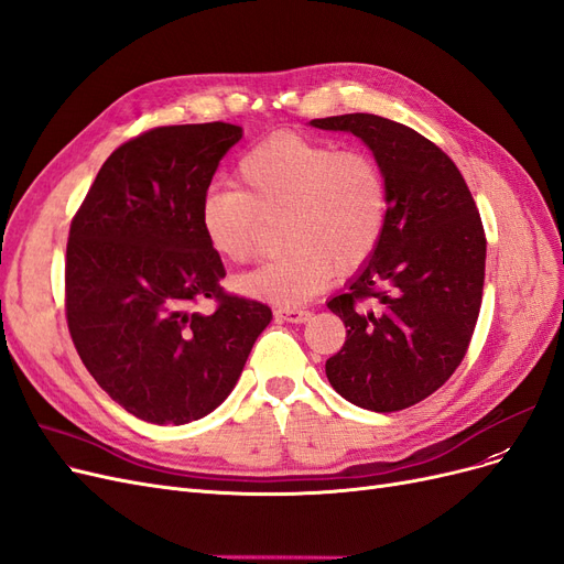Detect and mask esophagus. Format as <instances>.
<instances>
[{"instance_id": "obj_1", "label": "esophagus", "mask_w": 564, "mask_h": 564, "mask_svg": "<svg viewBox=\"0 0 564 564\" xmlns=\"http://www.w3.org/2000/svg\"><path fill=\"white\" fill-rule=\"evenodd\" d=\"M274 316H276V321H281V323H304V321H308V314L306 308H295V306H276L274 308Z\"/></svg>"}]
</instances>
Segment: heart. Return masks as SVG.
<instances>
[{"label":"heart","instance_id":"heart-1","mask_svg":"<svg viewBox=\"0 0 564 564\" xmlns=\"http://www.w3.org/2000/svg\"><path fill=\"white\" fill-rule=\"evenodd\" d=\"M239 187H208L198 227L215 256L246 264L258 256L262 220L283 215L276 260L236 279L252 300L297 306L351 274L375 252L389 217V183L379 161L333 142L279 133L248 150Z\"/></svg>","mask_w":564,"mask_h":564}]
</instances>
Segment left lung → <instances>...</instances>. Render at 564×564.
<instances>
[{
	"label": "left lung",
	"mask_w": 564,
	"mask_h": 564,
	"mask_svg": "<svg viewBox=\"0 0 564 564\" xmlns=\"http://www.w3.org/2000/svg\"><path fill=\"white\" fill-rule=\"evenodd\" d=\"M308 123L360 138L389 183L384 234L328 302L347 341L325 375L362 410H405L445 384L474 337L487 250L480 213L454 161L410 126L360 112Z\"/></svg>",
	"instance_id": "left-lung-1"
}]
</instances>
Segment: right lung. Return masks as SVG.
Here are the masks:
<instances>
[{
	"label": "right lung",
	"mask_w": 564,
	"mask_h": 564,
	"mask_svg": "<svg viewBox=\"0 0 564 564\" xmlns=\"http://www.w3.org/2000/svg\"><path fill=\"white\" fill-rule=\"evenodd\" d=\"M234 123L161 126L102 163L69 227L65 312L100 389L150 424H189L220 405L271 321L227 295L198 227V198L241 140ZM202 299L213 315L192 313Z\"/></svg>",
	"instance_id": "add662e5"
}]
</instances>
